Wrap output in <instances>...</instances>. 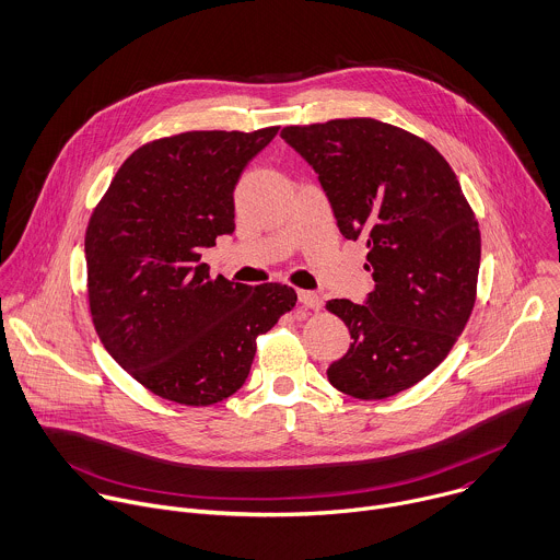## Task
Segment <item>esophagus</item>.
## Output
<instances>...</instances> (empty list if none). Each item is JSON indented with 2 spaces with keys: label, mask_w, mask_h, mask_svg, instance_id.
<instances>
[{
  "label": "esophagus",
  "mask_w": 560,
  "mask_h": 560,
  "mask_svg": "<svg viewBox=\"0 0 560 560\" xmlns=\"http://www.w3.org/2000/svg\"><path fill=\"white\" fill-rule=\"evenodd\" d=\"M298 300H300L302 306L313 308V311H317L322 306V298L317 293H313V291H298Z\"/></svg>",
  "instance_id": "esophagus-1"
}]
</instances>
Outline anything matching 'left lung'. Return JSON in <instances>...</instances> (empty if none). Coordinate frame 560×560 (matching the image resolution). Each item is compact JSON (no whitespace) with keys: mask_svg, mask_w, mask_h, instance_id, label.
<instances>
[{"mask_svg":"<svg viewBox=\"0 0 560 560\" xmlns=\"http://www.w3.org/2000/svg\"><path fill=\"white\" fill-rule=\"evenodd\" d=\"M280 137L317 172L345 238H364L366 304L328 300L349 353L326 371L355 399L393 397L453 351L477 300L481 232L462 185L428 141L377 119L289 126Z\"/></svg>","mask_w":560,"mask_h":560,"instance_id":"left-lung-1","label":"left lung"}]
</instances>
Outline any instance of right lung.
Masks as SVG:
<instances>
[{"label":"right lung","mask_w":560,"mask_h":560,"mask_svg":"<svg viewBox=\"0 0 560 560\" xmlns=\"http://www.w3.org/2000/svg\"><path fill=\"white\" fill-rule=\"evenodd\" d=\"M194 130L135 150L85 230L88 302L105 351L150 393L211 406L247 380L256 340L298 295L211 278L200 252L234 232V187L278 135Z\"/></svg>","instance_id":"add662e5"}]
</instances>
